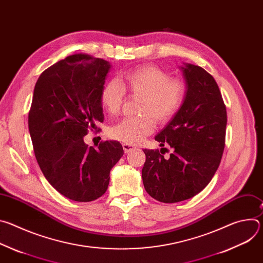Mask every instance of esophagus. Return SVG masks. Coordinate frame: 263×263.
<instances>
[{
    "instance_id": "obj_1",
    "label": "esophagus",
    "mask_w": 263,
    "mask_h": 263,
    "mask_svg": "<svg viewBox=\"0 0 263 263\" xmlns=\"http://www.w3.org/2000/svg\"><path fill=\"white\" fill-rule=\"evenodd\" d=\"M123 147H124V152H125V153H129V152H131V151H133V149L136 148L135 146L130 145V144H127V143H124V144H123Z\"/></svg>"
}]
</instances>
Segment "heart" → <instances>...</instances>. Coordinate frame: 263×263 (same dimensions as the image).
I'll use <instances>...</instances> for the list:
<instances>
[{
	"label": "heart",
	"mask_w": 263,
	"mask_h": 263,
	"mask_svg": "<svg viewBox=\"0 0 263 263\" xmlns=\"http://www.w3.org/2000/svg\"><path fill=\"white\" fill-rule=\"evenodd\" d=\"M125 91L138 98L137 117L122 120L109 131L111 138L127 144H139L155 130V121H170L180 109L185 85L156 65H144L126 72L120 81L112 79L102 88L100 102L109 115L115 116L121 109Z\"/></svg>",
	"instance_id": "b5f03b06"
}]
</instances>
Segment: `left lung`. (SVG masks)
<instances>
[{
  "mask_svg": "<svg viewBox=\"0 0 263 263\" xmlns=\"http://www.w3.org/2000/svg\"><path fill=\"white\" fill-rule=\"evenodd\" d=\"M180 68L186 85L183 103L155 136L173 153L165 159L158 149H143V186L163 203L191 199L205 189L218 168L226 137L227 111L214 78L191 63Z\"/></svg>",
  "mask_w": 263,
  "mask_h": 263,
  "instance_id": "1",
  "label": "left lung"
}]
</instances>
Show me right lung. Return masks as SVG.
<instances>
[{"mask_svg":"<svg viewBox=\"0 0 263 263\" xmlns=\"http://www.w3.org/2000/svg\"><path fill=\"white\" fill-rule=\"evenodd\" d=\"M110 68L104 59L74 54L47 68L34 87L28 124L36 160L54 189L76 202L102 197L124 155L116 140L97 148L84 142L104 121L100 93Z\"/></svg>","mask_w":263,"mask_h":263,"instance_id":"1","label":"right lung"}]
</instances>
